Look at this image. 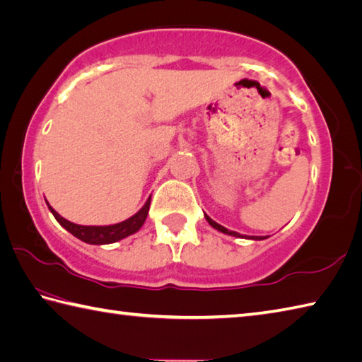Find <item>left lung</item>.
<instances>
[{
	"label": "left lung",
	"instance_id": "8db88e82",
	"mask_svg": "<svg viewBox=\"0 0 362 362\" xmlns=\"http://www.w3.org/2000/svg\"><path fill=\"white\" fill-rule=\"evenodd\" d=\"M204 219L208 221V223L211 225V227L213 228H216V230H219V231H222V233H225V235H230V236H236V238H243V235H240V233H236V231H231V230H228V228H225V227H222V225H219L217 222H214L213 219H211L209 216H206L204 214ZM249 240H264V236H249Z\"/></svg>",
	"mask_w": 362,
	"mask_h": 362
}]
</instances>
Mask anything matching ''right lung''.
Masks as SVG:
<instances>
[{
    "label": "right lung",
    "mask_w": 362,
    "mask_h": 362,
    "mask_svg": "<svg viewBox=\"0 0 362 362\" xmlns=\"http://www.w3.org/2000/svg\"><path fill=\"white\" fill-rule=\"evenodd\" d=\"M149 204H151V197H149L146 203L143 204V208L139 211V213H135L132 217H129L126 221H122L119 223H113V225H78V223L69 222L67 219H64V217H61L49 203H47V206H49L50 213L54 216V219L59 222L61 227H64L71 235L78 238V240L83 243L99 245V244L117 243L119 240H124L127 236L137 233V231L141 228V225L146 221Z\"/></svg>",
    "instance_id": "1"
}]
</instances>
